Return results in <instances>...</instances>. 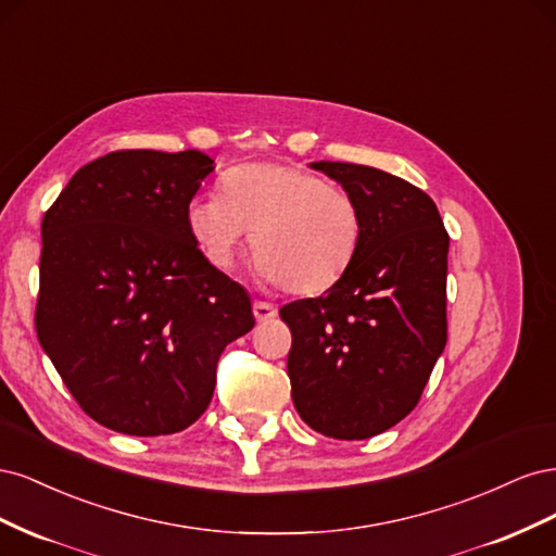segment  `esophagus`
Returning <instances> with one entry per match:
<instances>
[{
  "label": "esophagus",
  "instance_id": "34e87169",
  "mask_svg": "<svg viewBox=\"0 0 556 556\" xmlns=\"http://www.w3.org/2000/svg\"><path fill=\"white\" fill-rule=\"evenodd\" d=\"M252 313H255L257 323H268V319H274L278 315L276 306L266 304V301H255V304H252Z\"/></svg>",
  "mask_w": 556,
  "mask_h": 556
}]
</instances>
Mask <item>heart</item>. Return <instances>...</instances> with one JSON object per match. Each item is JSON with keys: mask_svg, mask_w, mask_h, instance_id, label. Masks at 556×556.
Instances as JSON below:
<instances>
[{"mask_svg": "<svg viewBox=\"0 0 556 556\" xmlns=\"http://www.w3.org/2000/svg\"><path fill=\"white\" fill-rule=\"evenodd\" d=\"M188 223L206 257L223 268L252 231L262 276L306 296L331 290L362 243L355 199L294 164L237 166L225 176V194L192 199Z\"/></svg>", "mask_w": 556, "mask_h": 556, "instance_id": "1", "label": "heart"}]
</instances>
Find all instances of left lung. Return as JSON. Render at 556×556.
Masks as SVG:
<instances>
[{"label": "left lung", "mask_w": 556, "mask_h": 556, "mask_svg": "<svg viewBox=\"0 0 556 556\" xmlns=\"http://www.w3.org/2000/svg\"><path fill=\"white\" fill-rule=\"evenodd\" d=\"M311 166L355 199L362 243L331 290L280 308L292 399L313 431L364 441L417 406L445 348L450 237L408 180L348 162Z\"/></svg>", "instance_id": "8db88e82"}]
</instances>
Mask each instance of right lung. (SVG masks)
Masks as SVG:
<instances>
[{"label":"right lung","mask_w":556,"mask_h":556,"mask_svg":"<svg viewBox=\"0 0 556 556\" xmlns=\"http://www.w3.org/2000/svg\"><path fill=\"white\" fill-rule=\"evenodd\" d=\"M213 160L115 150L74 174L41 220L35 325L94 422L166 435L204 415L250 296L204 257L188 223Z\"/></svg>","instance_id":"right-lung-1"}]
</instances>
